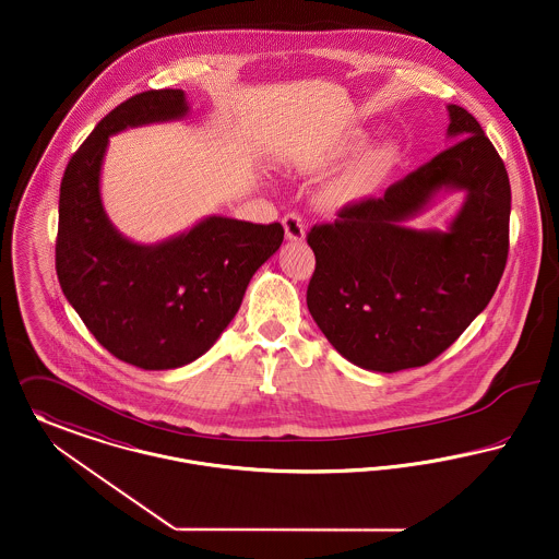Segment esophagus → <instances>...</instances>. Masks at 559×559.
<instances>
[{
    "mask_svg": "<svg viewBox=\"0 0 559 559\" xmlns=\"http://www.w3.org/2000/svg\"><path fill=\"white\" fill-rule=\"evenodd\" d=\"M282 225H284V231H286V239L288 241H302L305 239V223H302V218L298 216V214H286L284 218H282Z\"/></svg>",
    "mask_w": 559,
    "mask_h": 559,
    "instance_id": "34e87169",
    "label": "esophagus"
}]
</instances>
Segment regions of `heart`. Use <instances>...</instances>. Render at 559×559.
Masks as SVG:
<instances>
[{
  "instance_id": "b5f03b06",
  "label": "heart",
  "mask_w": 559,
  "mask_h": 559,
  "mask_svg": "<svg viewBox=\"0 0 559 559\" xmlns=\"http://www.w3.org/2000/svg\"><path fill=\"white\" fill-rule=\"evenodd\" d=\"M364 141H366L364 134H352L349 139L338 143L332 151L316 157L311 162V168H323V166L338 162L341 157L361 147ZM395 159H397V145L391 141L366 151L359 159L353 162L347 170H343L338 177L332 178L323 187L322 195H320L322 206L328 212H341V210L366 202L381 189L382 180L391 173Z\"/></svg>"
}]
</instances>
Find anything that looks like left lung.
I'll return each instance as SVG.
<instances>
[{"instance_id": "left-lung-1", "label": "left lung", "mask_w": 559, "mask_h": 559, "mask_svg": "<svg viewBox=\"0 0 559 559\" xmlns=\"http://www.w3.org/2000/svg\"><path fill=\"white\" fill-rule=\"evenodd\" d=\"M448 118L452 147L307 236L316 254L309 313L330 345L364 370L391 374L436 359L486 309L504 271V164L469 111L448 105ZM459 190L466 200L445 230L407 225Z\"/></svg>"}]
</instances>
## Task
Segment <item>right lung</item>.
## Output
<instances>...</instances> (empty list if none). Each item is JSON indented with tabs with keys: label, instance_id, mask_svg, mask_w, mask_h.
I'll list each match as a JSON object with an SVG mask.
<instances>
[{
	"label": "right lung",
	"instance_id": "add662e5",
	"mask_svg": "<svg viewBox=\"0 0 559 559\" xmlns=\"http://www.w3.org/2000/svg\"><path fill=\"white\" fill-rule=\"evenodd\" d=\"M189 116L182 90H148L100 119L60 182L57 275L94 338L143 370L202 357L236 318L257 269L284 241L280 223L212 214L157 243L119 234L100 198L109 136Z\"/></svg>",
	"mask_w": 559,
	"mask_h": 559
}]
</instances>
